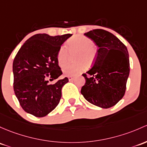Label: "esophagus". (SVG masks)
<instances>
[{"instance_id": "obj_1", "label": "esophagus", "mask_w": 147, "mask_h": 147, "mask_svg": "<svg viewBox=\"0 0 147 147\" xmlns=\"http://www.w3.org/2000/svg\"><path fill=\"white\" fill-rule=\"evenodd\" d=\"M68 80L69 81H72V80H74V78L72 76H68Z\"/></svg>"}]
</instances>
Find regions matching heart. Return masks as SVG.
<instances>
[{
    "label": "heart",
    "instance_id": "1",
    "mask_svg": "<svg viewBox=\"0 0 147 147\" xmlns=\"http://www.w3.org/2000/svg\"><path fill=\"white\" fill-rule=\"evenodd\" d=\"M66 47L70 53L77 51L76 59L80 61L75 64L64 65L69 57V53L65 46H61L57 53V61L63 67V73L67 76H77L86 68V64L92 65L96 56V49L91 38L83 35H76L67 41Z\"/></svg>",
    "mask_w": 147,
    "mask_h": 147
}]
</instances>
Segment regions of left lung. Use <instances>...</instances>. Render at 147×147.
Returning <instances> with one entry per match:
<instances>
[{
  "mask_svg": "<svg viewBox=\"0 0 147 147\" xmlns=\"http://www.w3.org/2000/svg\"><path fill=\"white\" fill-rule=\"evenodd\" d=\"M84 35L98 50L92 68L82 74L86 82L81 94L92 104L109 109L122 99L125 92L129 74L127 49L115 35L103 29H94Z\"/></svg>",
  "mask_w": 147,
  "mask_h": 147,
  "instance_id": "8db88e82",
  "label": "left lung"
}]
</instances>
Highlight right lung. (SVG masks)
I'll use <instances>...</instances> for the list:
<instances>
[{"label": "right lung", "instance_id": "add662e5", "mask_svg": "<svg viewBox=\"0 0 147 147\" xmlns=\"http://www.w3.org/2000/svg\"><path fill=\"white\" fill-rule=\"evenodd\" d=\"M72 34L51 36L38 34L24 43L13 64V88L24 111L36 117H44L55 109L61 98L62 87L67 78L53 84L48 80H56L62 75L57 53L62 44Z\"/></svg>", "mask_w": 147, "mask_h": 147}]
</instances>
